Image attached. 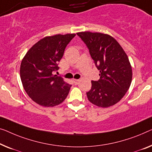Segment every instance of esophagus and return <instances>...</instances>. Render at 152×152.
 <instances>
[{"mask_svg": "<svg viewBox=\"0 0 152 152\" xmlns=\"http://www.w3.org/2000/svg\"><path fill=\"white\" fill-rule=\"evenodd\" d=\"M73 83H74V85H78V84L80 83V80H77V79H74L73 80Z\"/></svg>", "mask_w": 152, "mask_h": 152, "instance_id": "obj_1", "label": "esophagus"}]
</instances>
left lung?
<instances>
[{
  "label": "left lung",
  "mask_w": 152,
  "mask_h": 152,
  "mask_svg": "<svg viewBox=\"0 0 152 152\" xmlns=\"http://www.w3.org/2000/svg\"><path fill=\"white\" fill-rule=\"evenodd\" d=\"M76 34L87 46L99 70V79L91 80V89L87 92L88 99L102 108L115 105L125 96L132 82L128 56L117 40L107 34L89 31Z\"/></svg>",
  "instance_id": "8db88e82"
}]
</instances>
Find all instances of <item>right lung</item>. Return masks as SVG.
Here are the masks:
<instances>
[{"label": "right lung", "instance_id": "right-lung-1", "mask_svg": "<svg viewBox=\"0 0 152 152\" xmlns=\"http://www.w3.org/2000/svg\"><path fill=\"white\" fill-rule=\"evenodd\" d=\"M76 34L55 35L40 39L29 49L20 65V78L28 96L38 104L53 107L67 98L71 85L53 75L59 69L65 48Z\"/></svg>", "mask_w": 152, "mask_h": 152}]
</instances>
